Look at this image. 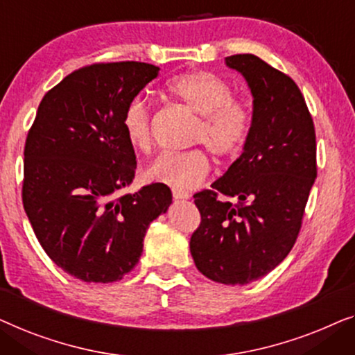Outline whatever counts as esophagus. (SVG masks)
<instances>
[{
    "label": "esophagus",
    "mask_w": 355,
    "mask_h": 355,
    "mask_svg": "<svg viewBox=\"0 0 355 355\" xmlns=\"http://www.w3.org/2000/svg\"><path fill=\"white\" fill-rule=\"evenodd\" d=\"M173 198H175V199H188V194L182 193V191H175V189H173Z\"/></svg>",
    "instance_id": "obj_1"
}]
</instances>
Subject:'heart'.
Listing matches in <instances>:
<instances>
[{
	"label": "heart",
	"mask_w": 355,
	"mask_h": 355,
	"mask_svg": "<svg viewBox=\"0 0 355 355\" xmlns=\"http://www.w3.org/2000/svg\"><path fill=\"white\" fill-rule=\"evenodd\" d=\"M167 96L198 116L191 144H202L218 159H233L243 151L251 133V112L232 98L228 85L207 72H189L173 77L166 87ZM127 141L139 153L153 148V121L149 106L135 98L122 117ZM211 172V162L201 149L159 156L144 172L149 182L167 184L175 191L201 187Z\"/></svg>",
	"instance_id": "b5f03b06"
}]
</instances>
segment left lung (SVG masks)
Masks as SVG:
<instances>
[{"mask_svg": "<svg viewBox=\"0 0 355 355\" xmlns=\"http://www.w3.org/2000/svg\"><path fill=\"white\" fill-rule=\"evenodd\" d=\"M225 64L251 88V133L223 177L194 194L201 223L189 251L204 277L246 284L272 272L296 243L317 178L315 128L291 77L254 54ZM218 193L237 202H220Z\"/></svg>", "mask_w": 355, "mask_h": 355, "instance_id": "8db88e82", "label": "left lung"}]
</instances>
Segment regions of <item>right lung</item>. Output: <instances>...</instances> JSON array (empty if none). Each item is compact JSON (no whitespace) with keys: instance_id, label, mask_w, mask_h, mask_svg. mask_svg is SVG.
<instances>
[{"instance_id":"obj_1","label":"right lung","mask_w":355,"mask_h":355,"mask_svg":"<svg viewBox=\"0 0 355 355\" xmlns=\"http://www.w3.org/2000/svg\"><path fill=\"white\" fill-rule=\"evenodd\" d=\"M157 73L153 64L135 61L78 69L44 94L28 130L24 209L49 259L82 282L127 275L149 223L172 204L161 183L117 194L137 168L123 112Z\"/></svg>"}]
</instances>
